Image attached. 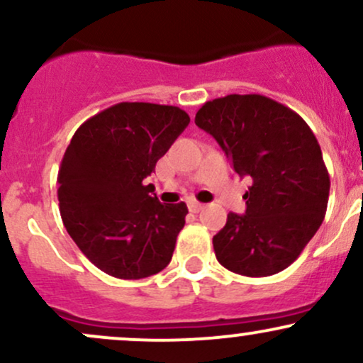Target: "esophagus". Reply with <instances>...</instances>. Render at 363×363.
Masks as SVG:
<instances>
[{
  "instance_id": "34e87169",
  "label": "esophagus",
  "mask_w": 363,
  "mask_h": 363,
  "mask_svg": "<svg viewBox=\"0 0 363 363\" xmlns=\"http://www.w3.org/2000/svg\"><path fill=\"white\" fill-rule=\"evenodd\" d=\"M187 208H189V211H193V213H198V211H201L203 208H205V205L198 201H189L187 203Z\"/></svg>"
}]
</instances>
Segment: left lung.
<instances>
[{
  "instance_id": "1",
  "label": "left lung",
  "mask_w": 363,
  "mask_h": 363,
  "mask_svg": "<svg viewBox=\"0 0 363 363\" xmlns=\"http://www.w3.org/2000/svg\"><path fill=\"white\" fill-rule=\"evenodd\" d=\"M249 176L245 213H228L213 237L216 259L244 277L280 273L301 256L326 215L329 174L314 133L297 112L264 95H227L194 119Z\"/></svg>"
}]
</instances>
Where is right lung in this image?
I'll return each instance as SVG.
<instances>
[{"mask_svg":"<svg viewBox=\"0 0 363 363\" xmlns=\"http://www.w3.org/2000/svg\"><path fill=\"white\" fill-rule=\"evenodd\" d=\"M187 124L189 116L179 107L121 102L73 135L57 174L61 218L104 273L140 280L172 259L187 206L162 205L145 179Z\"/></svg>","mask_w":363,"mask_h":363,"instance_id":"obj_1","label":"right lung"}]
</instances>
